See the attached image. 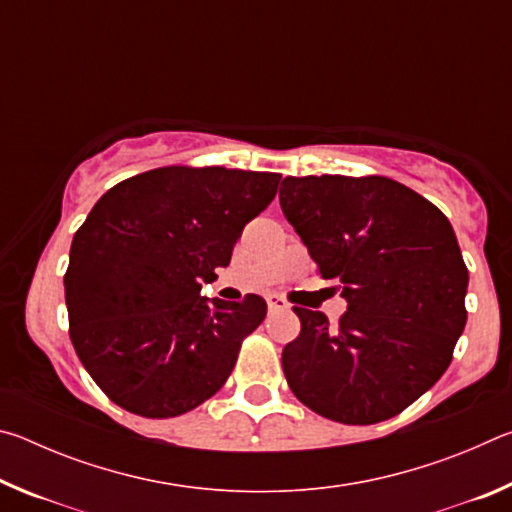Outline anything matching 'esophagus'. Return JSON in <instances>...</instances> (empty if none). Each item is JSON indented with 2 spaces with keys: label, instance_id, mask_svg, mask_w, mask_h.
Masks as SVG:
<instances>
[{
  "label": "esophagus",
  "instance_id": "34e87169",
  "mask_svg": "<svg viewBox=\"0 0 512 512\" xmlns=\"http://www.w3.org/2000/svg\"><path fill=\"white\" fill-rule=\"evenodd\" d=\"M266 302H268V311H284V309H289V302L284 300V298H280V296H268Z\"/></svg>",
  "mask_w": 512,
  "mask_h": 512
}]
</instances>
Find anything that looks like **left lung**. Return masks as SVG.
<instances>
[{
	"mask_svg": "<svg viewBox=\"0 0 512 512\" xmlns=\"http://www.w3.org/2000/svg\"><path fill=\"white\" fill-rule=\"evenodd\" d=\"M280 205L348 311L293 307L296 341L282 368L293 395L323 418L375 424L443 377L467 311V266L447 216L384 176L284 178Z\"/></svg>",
	"mask_w": 512,
	"mask_h": 512,
	"instance_id": "8db88e82",
	"label": "left lung"
}]
</instances>
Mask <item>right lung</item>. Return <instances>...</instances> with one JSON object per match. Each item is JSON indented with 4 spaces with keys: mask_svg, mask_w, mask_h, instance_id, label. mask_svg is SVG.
Returning <instances> with one entry per match:
<instances>
[{
    "mask_svg": "<svg viewBox=\"0 0 512 512\" xmlns=\"http://www.w3.org/2000/svg\"><path fill=\"white\" fill-rule=\"evenodd\" d=\"M280 173L162 167L108 189L76 230L65 273L69 339L121 409L176 418L219 391L264 298L207 300Z\"/></svg>",
    "mask_w": 512,
    "mask_h": 512,
    "instance_id": "right-lung-1",
    "label": "right lung"
}]
</instances>
